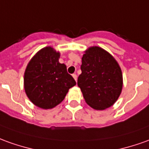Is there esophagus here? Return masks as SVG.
Instances as JSON below:
<instances>
[{
	"label": "esophagus",
	"mask_w": 149,
	"mask_h": 149,
	"mask_svg": "<svg viewBox=\"0 0 149 149\" xmlns=\"http://www.w3.org/2000/svg\"><path fill=\"white\" fill-rule=\"evenodd\" d=\"M72 76H73V78L74 79V80L77 81V74H73Z\"/></svg>",
	"instance_id": "esophagus-1"
}]
</instances>
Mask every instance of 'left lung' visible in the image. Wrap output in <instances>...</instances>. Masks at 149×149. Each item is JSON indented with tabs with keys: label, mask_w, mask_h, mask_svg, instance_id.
<instances>
[{
	"label": "left lung",
	"mask_w": 149,
	"mask_h": 149,
	"mask_svg": "<svg viewBox=\"0 0 149 149\" xmlns=\"http://www.w3.org/2000/svg\"><path fill=\"white\" fill-rule=\"evenodd\" d=\"M82 74L78 78L85 101L102 110L115 103L123 88V75L118 62L105 50L91 47L82 57Z\"/></svg>",
	"instance_id": "obj_1"
}]
</instances>
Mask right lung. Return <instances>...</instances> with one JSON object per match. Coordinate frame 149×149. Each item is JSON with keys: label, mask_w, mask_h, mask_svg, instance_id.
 <instances>
[{"label": "right lung", "mask_w": 149, "mask_h": 149, "mask_svg": "<svg viewBox=\"0 0 149 149\" xmlns=\"http://www.w3.org/2000/svg\"><path fill=\"white\" fill-rule=\"evenodd\" d=\"M60 53L53 48L40 50L30 61L24 74L26 96L36 106L49 109L60 104L76 82L58 60Z\"/></svg>", "instance_id": "right-lung-1"}]
</instances>
